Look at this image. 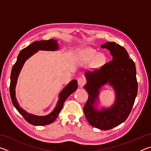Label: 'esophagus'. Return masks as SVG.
Returning <instances> with one entry per match:
<instances>
[{
	"instance_id": "1",
	"label": "esophagus",
	"mask_w": 151,
	"mask_h": 151,
	"mask_svg": "<svg viewBox=\"0 0 151 151\" xmlns=\"http://www.w3.org/2000/svg\"><path fill=\"white\" fill-rule=\"evenodd\" d=\"M77 82H78V85L80 86H83L84 85H85V83H86V81L85 79L84 78H82V77H79L77 79Z\"/></svg>"
}]
</instances>
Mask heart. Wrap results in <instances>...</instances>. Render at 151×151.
<instances>
[{
  "label": "heart",
  "mask_w": 151,
  "mask_h": 151,
  "mask_svg": "<svg viewBox=\"0 0 151 151\" xmlns=\"http://www.w3.org/2000/svg\"><path fill=\"white\" fill-rule=\"evenodd\" d=\"M77 59L80 62H94L99 65H103L106 62V57L103 53H99L96 50L88 48L82 50L78 55Z\"/></svg>",
  "instance_id": "heart-1"
}]
</instances>
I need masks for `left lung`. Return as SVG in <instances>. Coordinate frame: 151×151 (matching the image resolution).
Returning <instances> with one entry per match:
<instances>
[{"mask_svg": "<svg viewBox=\"0 0 151 151\" xmlns=\"http://www.w3.org/2000/svg\"><path fill=\"white\" fill-rule=\"evenodd\" d=\"M101 47L110 51L112 60L99 69L85 73L86 83L84 88L88 91V98L83 109L91 125L107 131L128 118L136 99L138 84L135 64L126 49L114 42H107ZM104 86H111L116 99L111 107L99 109V94Z\"/></svg>", "mask_w": 151, "mask_h": 151, "instance_id": "left-lung-1", "label": "left lung"}]
</instances>
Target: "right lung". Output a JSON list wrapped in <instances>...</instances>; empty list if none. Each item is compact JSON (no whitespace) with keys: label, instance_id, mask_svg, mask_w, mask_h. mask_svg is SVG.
<instances>
[{"label":"right lung","instance_id":"right-lung-1","mask_svg":"<svg viewBox=\"0 0 151 151\" xmlns=\"http://www.w3.org/2000/svg\"><path fill=\"white\" fill-rule=\"evenodd\" d=\"M57 41V40L50 39L48 40H39V41L33 42L27 47L23 48L20 51L17 57V62L12 66L11 75V85H10V94H11L12 104L19 113L24 117V119L29 123L32 125L42 126V125L51 124L52 122H54L63 107L64 103L66 99L71 94L76 91L78 87L77 81L73 80L70 81L58 94V101L53 111L45 116H38L29 113L25 110L22 109L18 103L15 88H16L18 77L26 60L39 50H58L59 47H58Z\"/></svg>","mask_w":151,"mask_h":151}]
</instances>
